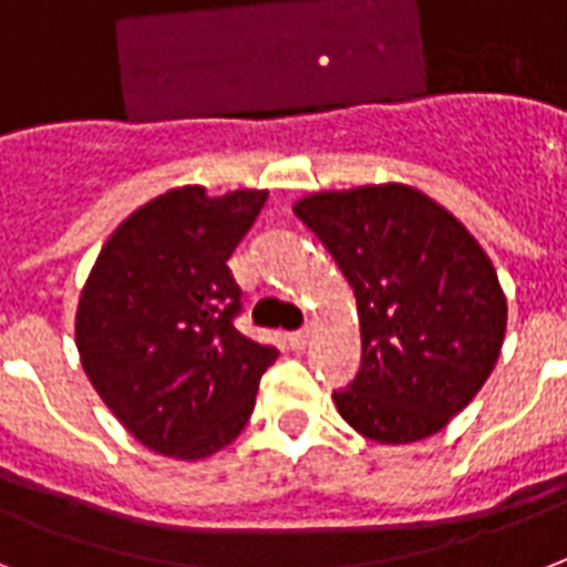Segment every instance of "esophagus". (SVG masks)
I'll return each mask as SVG.
<instances>
[{
	"instance_id": "esophagus-1",
	"label": "esophagus",
	"mask_w": 567,
	"mask_h": 567,
	"mask_svg": "<svg viewBox=\"0 0 567 567\" xmlns=\"http://www.w3.org/2000/svg\"><path fill=\"white\" fill-rule=\"evenodd\" d=\"M288 344H291L293 351H302V348H306V344H309V330L288 332Z\"/></svg>"
}]
</instances>
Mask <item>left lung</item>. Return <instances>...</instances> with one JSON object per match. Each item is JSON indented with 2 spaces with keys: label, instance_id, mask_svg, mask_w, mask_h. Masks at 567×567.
<instances>
[{
  "label": "left lung",
  "instance_id": "left-lung-1",
  "mask_svg": "<svg viewBox=\"0 0 567 567\" xmlns=\"http://www.w3.org/2000/svg\"><path fill=\"white\" fill-rule=\"evenodd\" d=\"M293 214L357 293L362 360L332 392L378 443L437 434L475 399L505 339V293L485 249L446 207L404 184L315 193Z\"/></svg>",
  "mask_w": 567,
  "mask_h": 567
}]
</instances>
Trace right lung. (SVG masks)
Instances as JSON below:
<instances>
[{
	"label": "right lung",
	"mask_w": 567,
	"mask_h": 567,
	"mask_svg": "<svg viewBox=\"0 0 567 567\" xmlns=\"http://www.w3.org/2000/svg\"><path fill=\"white\" fill-rule=\"evenodd\" d=\"M265 202L267 189H168L112 231L82 288V369L121 425L159 455L198 461L228 446L279 357L237 332L244 302L228 270Z\"/></svg>",
	"instance_id": "obj_1"
}]
</instances>
